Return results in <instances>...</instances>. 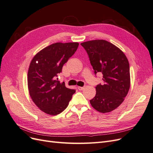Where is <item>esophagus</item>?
<instances>
[{
  "label": "esophagus",
  "mask_w": 153,
  "mask_h": 153,
  "mask_svg": "<svg viewBox=\"0 0 153 153\" xmlns=\"http://www.w3.org/2000/svg\"><path fill=\"white\" fill-rule=\"evenodd\" d=\"M84 88H85V87H78V90L82 91V90H84Z\"/></svg>",
  "instance_id": "1"
}]
</instances>
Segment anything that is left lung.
<instances>
[{"label": "left lung", "mask_w": 153, "mask_h": 153, "mask_svg": "<svg viewBox=\"0 0 153 153\" xmlns=\"http://www.w3.org/2000/svg\"><path fill=\"white\" fill-rule=\"evenodd\" d=\"M96 74L102 73L103 84L96 85L91 105L101 113L110 112L121 105L130 87L128 60L121 50L107 41L96 39L82 43Z\"/></svg>", "instance_id": "1"}]
</instances>
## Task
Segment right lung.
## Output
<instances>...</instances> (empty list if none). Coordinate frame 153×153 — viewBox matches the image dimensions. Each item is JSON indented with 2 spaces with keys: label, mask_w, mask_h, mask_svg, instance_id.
I'll list each match as a JSON object with an SVG mask.
<instances>
[{
  "label": "right lung",
  "mask_w": 153,
  "mask_h": 153,
  "mask_svg": "<svg viewBox=\"0 0 153 153\" xmlns=\"http://www.w3.org/2000/svg\"><path fill=\"white\" fill-rule=\"evenodd\" d=\"M78 43H55L36 53L27 74L29 94L43 112L56 115L66 108L75 89H68L57 78L62 66L75 53Z\"/></svg>",
  "instance_id": "obj_1"
}]
</instances>
